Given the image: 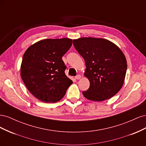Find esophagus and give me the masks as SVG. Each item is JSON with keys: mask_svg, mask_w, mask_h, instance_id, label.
<instances>
[{"mask_svg": "<svg viewBox=\"0 0 146 146\" xmlns=\"http://www.w3.org/2000/svg\"><path fill=\"white\" fill-rule=\"evenodd\" d=\"M80 78H81L80 75H77V76H76V79H77V80H79Z\"/></svg>", "mask_w": 146, "mask_h": 146, "instance_id": "34e87169", "label": "esophagus"}]
</instances>
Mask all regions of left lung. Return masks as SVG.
<instances>
[{"mask_svg":"<svg viewBox=\"0 0 146 146\" xmlns=\"http://www.w3.org/2000/svg\"><path fill=\"white\" fill-rule=\"evenodd\" d=\"M73 44L85 60V76L90 83L83 95L100 102L117 94L122 87L127 67L120 48L107 39L91 37L74 39Z\"/></svg>","mask_w":146,"mask_h":146,"instance_id":"obj_1","label":"left lung"}]
</instances>
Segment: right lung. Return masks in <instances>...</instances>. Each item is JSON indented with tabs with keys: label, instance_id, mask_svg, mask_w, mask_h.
<instances>
[{
	"label": "right lung",
	"instance_id": "right-lung-1",
	"mask_svg": "<svg viewBox=\"0 0 146 146\" xmlns=\"http://www.w3.org/2000/svg\"><path fill=\"white\" fill-rule=\"evenodd\" d=\"M69 38L46 39L30 46L21 66V78L28 90L44 102L62 99L72 81L66 76L62 56L71 47Z\"/></svg>",
	"mask_w": 146,
	"mask_h": 146
}]
</instances>
